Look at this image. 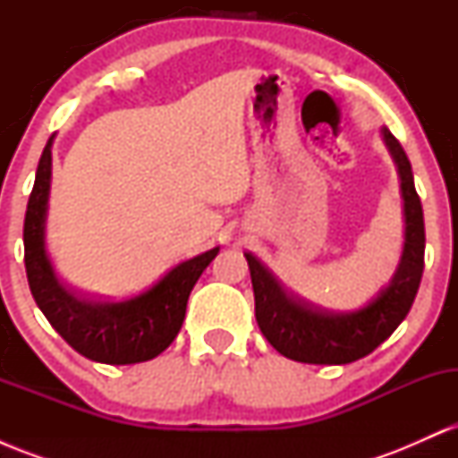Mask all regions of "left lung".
Returning a JSON list of instances; mask_svg holds the SVG:
<instances>
[{
  "label": "left lung",
  "mask_w": 458,
  "mask_h": 458,
  "mask_svg": "<svg viewBox=\"0 0 458 458\" xmlns=\"http://www.w3.org/2000/svg\"><path fill=\"white\" fill-rule=\"evenodd\" d=\"M387 150L401 176L404 213V245L392 282L353 312H327L288 291L262 262L245 254L254 286L256 320L269 344L288 360L303 364L340 366L361 360L387 340L403 323L418 295L424 271V215L413 185L411 163L401 141L381 129Z\"/></svg>",
  "instance_id": "1"
}]
</instances>
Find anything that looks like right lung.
<instances>
[{"label":"right lung","mask_w":458,"mask_h":458,"mask_svg":"<svg viewBox=\"0 0 458 458\" xmlns=\"http://www.w3.org/2000/svg\"><path fill=\"white\" fill-rule=\"evenodd\" d=\"M51 144L47 141L36 170L23 224L25 271L34 301L47 320L77 353L101 364H138L157 357L182 327L187 299L219 247L181 262L140 295L123 301H94L75 295L60 282L45 250V219L51 189Z\"/></svg>","instance_id":"obj_1"}]
</instances>
